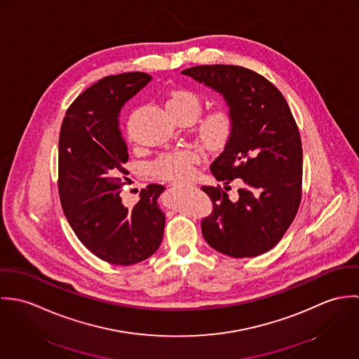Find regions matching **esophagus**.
Returning a JSON list of instances; mask_svg holds the SVG:
<instances>
[{
    "mask_svg": "<svg viewBox=\"0 0 359 359\" xmlns=\"http://www.w3.org/2000/svg\"><path fill=\"white\" fill-rule=\"evenodd\" d=\"M192 184H188V182H175L174 187H191Z\"/></svg>",
    "mask_w": 359,
    "mask_h": 359,
    "instance_id": "obj_1",
    "label": "esophagus"
}]
</instances>
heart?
<instances>
[{
    "instance_id": "b5f03b06",
    "label": "heart",
    "mask_w": 359,
    "mask_h": 359,
    "mask_svg": "<svg viewBox=\"0 0 359 359\" xmlns=\"http://www.w3.org/2000/svg\"><path fill=\"white\" fill-rule=\"evenodd\" d=\"M165 111L170 117L188 116L194 118L201 107L199 95L187 88L171 90L164 100ZM233 128L232 116L225 109H215L207 113L198 126V138L202 145L208 149L222 147L231 137ZM196 161V154L189 149H181L172 154H164L154 161L152 171L156 175L167 180H184L191 174L192 165Z\"/></svg>"
}]
</instances>
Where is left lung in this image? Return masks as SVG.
<instances>
[{"label":"left lung","mask_w":359,"mask_h":359,"mask_svg":"<svg viewBox=\"0 0 359 359\" xmlns=\"http://www.w3.org/2000/svg\"><path fill=\"white\" fill-rule=\"evenodd\" d=\"M219 94L233 128L210 165L221 187H202L214 210L202 221L205 242L233 258L271 250L293 222L302 201L303 148L299 128L280 91L253 70L203 65L181 72ZM241 177L238 200L224 192Z\"/></svg>","instance_id":"left-lung-1"}]
</instances>
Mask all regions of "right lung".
Returning a JSON list of instances; mask_svg holds the SVG:
<instances>
[{
  "instance_id": "1",
  "label": "right lung",
  "mask_w": 359,
  "mask_h": 359,
  "mask_svg": "<svg viewBox=\"0 0 359 359\" xmlns=\"http://www.w3.org/2000/svg\"><path fill=\"white\" fill-rule=\"evenodd\" d=\"M152 76L142 72L103 77L70 104L59 135V196L79 241L103 261L133 265L163 241L164 187L151 184L134 205L123 203L128 148L118 116Z\"/></svg>"
}]
</instances>
